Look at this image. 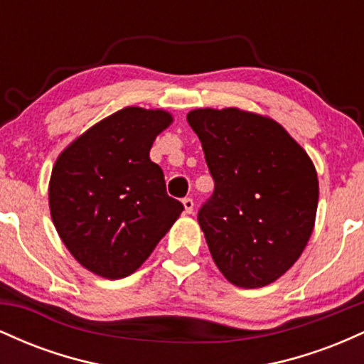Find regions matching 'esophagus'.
<instances>
[{
	"instance_id": "1",
	"label": "esophagus",
	"mask_w": 364,
	"mask_h": 364,
	"mask_svg": "<svg viewBox=\"0 0 364 364\" xmlns=\"http://www.w3.org/2000/svg\"><path fill=\"white\" fill-rule=\"evenodd\" d=\"M183 207H185V214H193V208H195L193 200L185 198L183 200Z\"/></svg>"
}]
</instances>
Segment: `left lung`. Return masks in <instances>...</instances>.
I'll return each mask as SVG.
<instances>
[{
	"label": "left lung",
	"instance_id": "1",
	"mask_svg": "<svg viewBox=\"0 0 364 364\" xmlns=\"http://www.w3.org/2000/svg\"><path fill=\"white\" fill-rule=\"evenodd\" d=\"M186 119L214 178L198 224L217 269L237 287L269 286L310 241L318 207L315 164L269 116L203 107Z\"/></svg>",
	"mask_w": 364,
	"mask_h": 364
}]
</instances>
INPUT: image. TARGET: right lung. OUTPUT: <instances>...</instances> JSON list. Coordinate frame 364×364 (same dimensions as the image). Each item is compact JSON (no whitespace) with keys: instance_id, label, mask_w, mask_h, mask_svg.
Here are the masks:
<instances>
[{"instance_id":"right-lung-1","label":"right lung","mask_w":364,"mask_h":364,"mask_svg":"<svg viewBox=\"0 0 364 364\" xmlns=\"http://www.w3.org/2000/svg\"><path fill=\"white\" fill-rule=\"evenodd\" d=\"M164 109L128 106L77 136L58 156L49 179L54 228L73 258L104 279L139 270L183 205L166 193L149 154L173 123Z\"/></svg>"}]
</instances>
